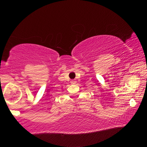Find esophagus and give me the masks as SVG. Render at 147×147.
<instances>
[{
  "label": "esophagus",
  "instance_id": "esophagus-1",
  "mask_svg": "<svg viewBox=\"0 0 147 147\" xmlns=\"http://www.w3.org/2000/svg\"><path fill=\"white\" fill-rule=\"evenodd\" d=\"M71 84H76V81L75 80H71Z\"/></svg>",
  "mask_w": 147,
  "mask_h": 147
}]
</instances>
